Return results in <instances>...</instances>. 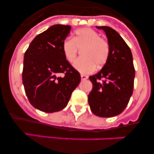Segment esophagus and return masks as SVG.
Here are the masks:
<instances>
[{
    "label": "esophagus",
    "mask_w": 154,
    "mask_h": 154,
    "mask_svg": "<svg viewBox=\"0 0 154 154\" xmlns=\"http://www.w3.org/2000/svg\"><path fill=\"white\" fill-rule=\"evenodd\" d=\"M81 79L82 80H86L87 79H88V76L85 75H81Z\"/></svg>",
    "instance_id": "1"
}]
</instances>
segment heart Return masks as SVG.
I'll list each match as a JSON object with an SVG mask.
<instances>
[{"label":"heart","instance_id":"obj_1","mask_svg":"<svg viewBox=\"0 0 154 154\" xmlns=\"http://www.w3.org/2000/svg\"><path fill=\"white\" fill-rule=\"evenodd\" d=\"M79 50H82V57L74 62L73 66L82 74L92 72L96 67H103L109 55V42L89 28L77 30L73 38H67L62 42V51L68 62H74Z\"/></svg>","mask_w":154,"mask_h":154}]
</instances>
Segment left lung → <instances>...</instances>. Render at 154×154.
<instances>
[{"label": "left lung", "instance_id": "obj_1", "mask_svg": "<svg viewBox=\"0 0 154 154\" xmlns=\"http://www.w3.org/2000/svg\"><path fill=\"white\" fill-rule=\"evenodd\" d=\"M97 28L106 32L109 55L103 69L89 76L92 89L88 101L92 113L100 117H112L127 106L133 94L135 69L131 50L117 31L106 26Z\"/></svg>", "mask_w": 154, "mask_h": 154}]
</instances>
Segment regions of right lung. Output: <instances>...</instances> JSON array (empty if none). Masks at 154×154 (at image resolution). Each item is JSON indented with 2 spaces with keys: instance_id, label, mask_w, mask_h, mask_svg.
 <instances>
[{
  "instance_id": "1",
  "label": "right lung",
  "mask_w": 154,
  "mask_h": 154,
  "mask_svg": "<svg viewBox=\"0 0 154 154\" xmlns=\"http://www.w3.org/2000/svg\"><path fill=\"white\" fill-rule=\"evenodd\" d=\"M69 25L55 24L37 35L24 53L22 82L30 103L45 112L63 109L81 81V76L66 60L62 42ZM63 73V77L58 75Z\"/></svg>"
}]
</instances>
